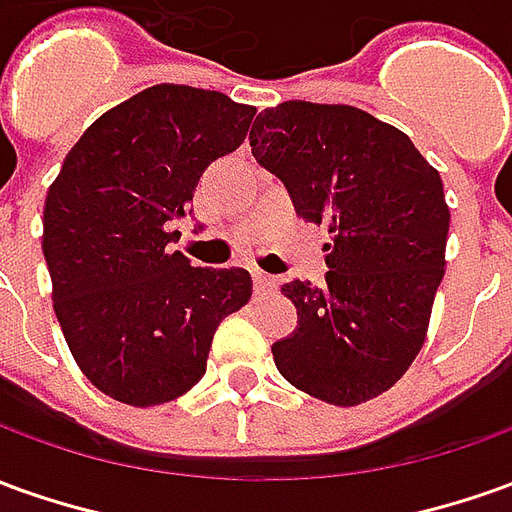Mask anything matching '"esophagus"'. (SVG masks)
Masks as SVG:
<instances>
[{"label":"esophagus","mask_w":512,"mask_h":512,"mask_svg":"<svg viewBox=\"0 0 512 512\" xmlns=\"http://www.w3.org/2000/svg\"><path fill=\"white\" fill-rule=\"evenodd\" d=\"M252 277H255L257 293L271 291V288H274V277H271V274H266V271H260V268H255V271H252Z\"/></svg>","instance_id":"34e87169"}]
</instances>
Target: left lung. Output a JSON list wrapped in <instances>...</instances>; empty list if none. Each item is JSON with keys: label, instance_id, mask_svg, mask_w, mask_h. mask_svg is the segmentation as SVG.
Returning <instances> with one entry per match:
<instances>
[{"label": "left lung", "instance_id": "obj_1", "mask_svg": "<svg viewBox=\"0 0 512 512\" xmlns=\"http://www.w3.org/2000/svg\"><path fill=\"white\" fill-rule=\"evenodd\" d=\"M249 146L296 213L332 232L324 282L282 285L299 321L271 346L274 363L327 405H363L402 380L427 338L449 235L441 174L405 132L352 105L266 107Z\"/></svg>", "mask_w": 512, "mask_h": 512}]
</instances>
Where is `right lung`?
I'll return each instance as SVG.
<instances>
[{
  "label": "right lung",
  "instance_id": "obj_1",
  "mask_svg": "<svg viewBox=\"0 0 512 512\" xmlns=\"http://www.w3.org/2000/svg\"><path fill=\"white\" fill-rule=\"evenodd\" d=\"M255 107L152 85L82 132L49 185L44 257L63 338L99 391L155 407L205 377L224 318L252 296L246 268H196L174 224L202 171L244 144Z\"/></svg>",
  "mask_w": 512,
  "mask_h": 512
}]
</instances>
